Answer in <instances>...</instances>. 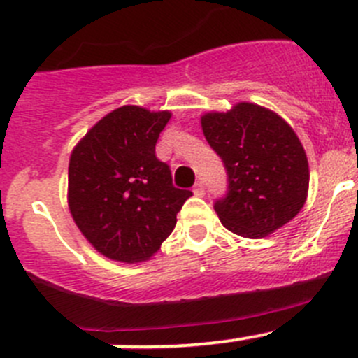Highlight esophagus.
<instances>
[{
	"instance_id": "obj_1",
	"label": "esophagus",
	"mask_w": 358,
	"mask_h": 358,
	"mask_svg": "<svg viewBox=\"0 0 358 358\" xmlns=\"http://www.w3.org/2000/svg\"><path fill=\"white\" fill-rule=\"evenodd\" d=\"M192 192H194V196L203 197V196H204V183H203V182H197L196 185H194Z\"/></svg>"
}]
</instances>
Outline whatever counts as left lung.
I'll return each mask as SVG.
<instances>
[{
	"mask_svg": "<svg viewBox=\"0 0 358 358\" xmlns=\"http://www.w3.org/2000/svg\"><path fill=\"white\" fill-rule=\"evenodd\" d=\"M201 127L227 169L229 192L215 203L225 229L266 238L299 213L310 166L303 143L278 113L243 101L229 112L204 113Z\"/></svg>",
	"mask_w": 358,
	"mask_h": 358,
	"instance_id": "left-lung-1",
	"label": "left lung"
}]
</instances>
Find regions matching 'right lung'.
Listing matches in <instances>:
<instances>
[{
    "instance_id": "add662e5",
    "label": "right lung",
    "mask_w": 358,
    "mask_h": 358,
    "mask_svg": "<svg viewBox=\"0 0 358 358\" xmlns=\"http://www.w3.org/2000/svg\"><path fill=\"white\" fill-rule=\"evenodd\" d=\"M171 112L120 106L76 143L68 168V206L76 227L101 255L136 264L150 259L192 196L173 187L155 157Z\"/></svg>"
}]
</instances>
